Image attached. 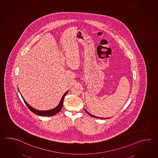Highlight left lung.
Returning <instances> with one entry per match:
<instances>
[{
    "instance_id": "1",
    "label": "left lung",
    "mask_w": 158,
    "mask_h": 158,
    "mask_svg": "<svg viewBox=\"0 0 158 158\" xmlns=\"http://www.w3.org/2000/svg\"><path fill=\"white\" fill-rule=\"evenodd\" d=\"M85 111L87 112L89 115H90V116H92V117H93V118H101V119H109V118H100V117H98V116H94L93 115H92V114H90V113H88V111H87V110H86L85 109Z\"/></svg>"
}]
</instances>
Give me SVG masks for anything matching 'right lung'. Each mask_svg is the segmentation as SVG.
Wrapping results in <instances>:
<instances>
[{"label":"right lung","instance_id":"1","mask_svg":"<svg viewBox=\"0 0 158 158\" xmlns=\"http://www.w3.org/2000/svg\"><path fill=\"white\" fill-rule=\"evenodd\" d=\"M68 91H67L65 94L63 95V96L62 97L61 100L60 101V102L58 104V106L56 107L55 109H53L50 110H46V111H40V110H38L35 109L31 106H30L28 103H27L26 101L24 100V98L23 97V100L24 101V102L25 103L26 106L30 110L32 113H34L36 115H38L39 116H53L56 115V114L59 113L60 111V110L62 109V107L63 106V103H64V96L66 95V94H68Z\"/></svg>","mask_w":158,"mask_h":158}]
</instances>
